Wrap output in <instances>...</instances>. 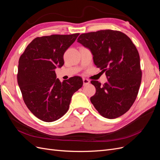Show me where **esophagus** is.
Segmentation results:
<instances>
[{
	"label": "esophagus",
	"instance_id": "obj_1",
	"mask_svg": "<svg viewBox=\"0 0 160 160\" xmlns=\"http://www.w3.org/2000/svg\"><path fill=\"white\" fill-rule=\"evenodd\" d=\"M83 85H86L90 83V81L88 79H85V78L83 79Z\"/></svg>",
	"mask_w": 160,
	"mask_h": 160
}]
</instances>
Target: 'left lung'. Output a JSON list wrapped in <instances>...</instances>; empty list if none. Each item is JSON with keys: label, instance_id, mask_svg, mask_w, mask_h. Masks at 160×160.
Listing matches in <instances>:
<instances>
[{"label": "left lung", "instance_id": "8db88e82", "mask_svg": "<svg viewBox=\"0 0 160 160\" xmlns=\"http://www.w3.org/2000/svg\"><path fill=\"white\" fill-rule=\"evenodd\" d=\"M77 42L90 50L95 65L108 78L103 85L98 81H91L96 88L91 102L103 117H120L132 106L141 84L136 47L125 34L113 30L81 34Z\"/></svg>", "mask_w": 160, "mask_h": 160}]
</instances>
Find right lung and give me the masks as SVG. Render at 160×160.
<instances>
[{
  "instance_id": "1",
  "label": "right lung",
  "mask_w": 160,
  "mask_h": 160,
  "mask_svg": "<svg viewBox=\"0 0 160 160\" xmlns=\"http://www.w3.org/2000/svg\"><path fill=\"white\" fill-rule=\"evenodd\" d=\"M79 33L37 37L18 61L17 81L27 107L37 118L52 122L63 116L72 95L83 85L79 76L61 82L55 69L64 64L63 55Z\"/></svg>"
}]
</instances>
